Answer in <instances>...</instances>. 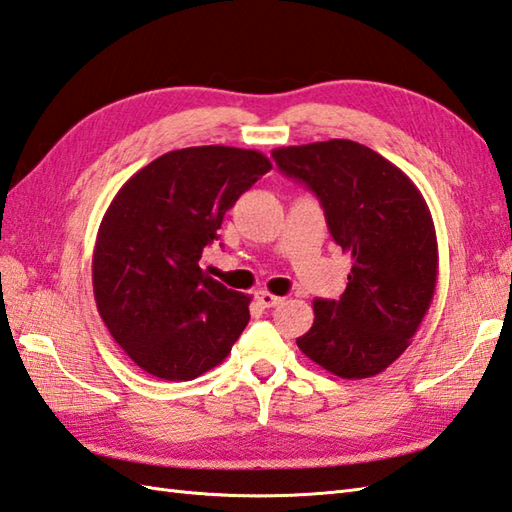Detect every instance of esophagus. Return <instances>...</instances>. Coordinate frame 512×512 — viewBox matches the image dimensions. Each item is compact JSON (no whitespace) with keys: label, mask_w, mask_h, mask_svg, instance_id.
Segmentation results:
<instances>
[{"label":"esophagus","mask_w":512,"mask_h":512,"mask_svg":"<svg viewBox=\"0 0 512 512\" xmlns=\"http://www.w3.org/2000/svg\"><path fill=\"white\" fill-rule=\"evenodd\" d=\"M255 299H257V303H259L261 307H277L279 303H283L281 296H275V294H270V292H266V290H259V292L255 294Z\"/></svg>","instance_id":"obj_1"}]
</instances>
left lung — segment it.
Returning <instances> with one entry per match:
<instances>
[{"label": "left lung", "instance_id": "left-lung-1", "mask_svg": "<svg viewBox=\"0 0 512 512\" xmlns=\"http://www.w3.org/2000/svg\"><path fill=\"white\" fill-rule=\"evenodd\" d=\"M279 170L312 189L342 253L347 290L314 301L299 349L342 379H364L395 362L430 310L438 275L432 213L397 165L351 139L272 150Z\"/></svg>", "mask_w": 512, "mask_h": 512}]
</instances>
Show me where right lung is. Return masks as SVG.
<instances>
[{
    "instance_id": "obj_1",
    "label": "right lung",
    "mask_w": 512,
    "mask_h": 512,
    "mask_svg": "<svg viewBox=\"0 0 512 512\" xmlns=\"http://www.w3.org/2000/svg\"><path fill=\"white\" fill-rule=\"evenodd\" d=\"M272 168L257 150H172L130 176L93 248V294L141 371L189 382L218 366L248 325L251 296L200 268L235 200Z\"/></svg>"
}]
</instances>
